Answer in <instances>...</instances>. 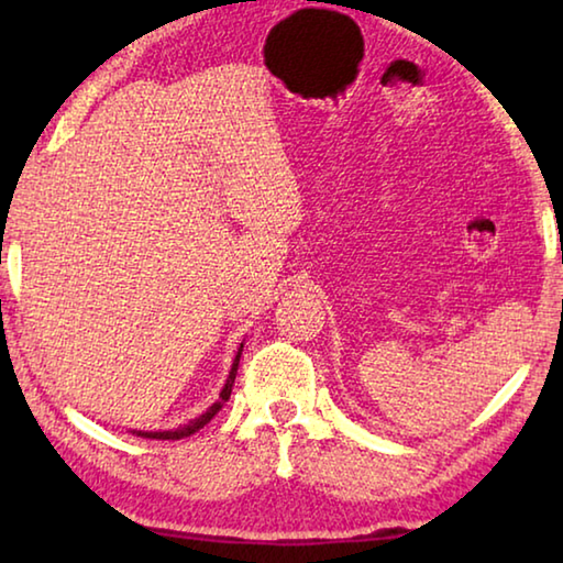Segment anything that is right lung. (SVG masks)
Segmentation results:
<instances>
[{
    "mask_svg": "<svg viewBox=\"0 0 563 563\" xmlns=\"http://www.w3.org/2000/svg\"><path fill=\"white\" fill-rule=\"evenodd\" d=\"M241 355H243V342H241V347H238V352H235L233 365H231V373H228V379H225V385H223V389H221V397H218L216 402H213L211 407H208L203 415H198L196 419H190L188 424L178 427V430H166V432L131 430V434H136V437H146V440H184V437L196 434L198 430H201V427H206V424L211 422V419H213L218 412H221V407L228 402V397H231V393H233V383H235V373H238V362H241Z\"/></svg>",
    "mask_w": 563,
    "mask_h": 563,
    "instance_id": "1",
    "label": "right lung"
}]
</instances>
